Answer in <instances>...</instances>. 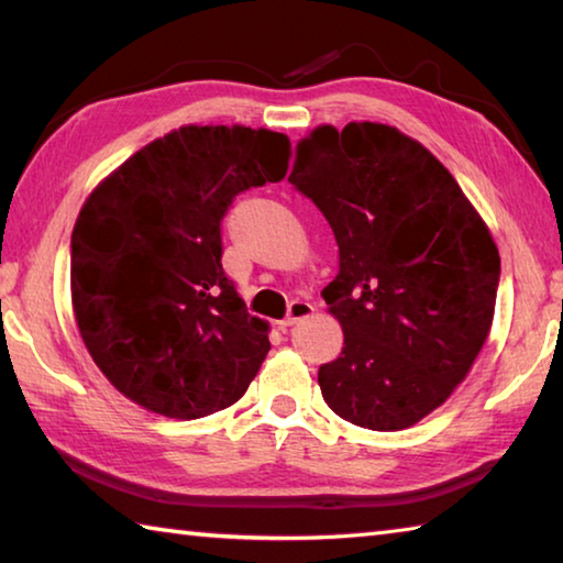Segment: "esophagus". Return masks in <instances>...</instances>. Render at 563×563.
Returning <instances> with one entry per match:
<instances>
[{
	"label": "esophagus",
	"mask_w": 563,
	"mask_h": 563,
	"mask_svg": "<svg viewBox=\"0 0 563 563\" xmlns=\"http://www.w3.org/2000/svg\"><path fill=\"white\" fill-rule=\"evenodd\" d=\"M312 312H316V308H312V302H308V300H292V302L288 305V316H285V318L280 320V325H283V328H292L295 322L310 318Z\"/></svg>",
	"instance_id": "obj_1"
}]
</instances>
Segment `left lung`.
Segmentation results:
<instances>
[{
	"label": "left lung",
	"instance_id": "1",
	"mask_svg": "<svg viewBox=\"0 0 563 563\" xmlns=\"http://www.w3.org/2000/svg\"><path fill=\"white\" fill-rule=\"evenodd\" d=\"M290 184L325 216L340 271L322 298L345 332L318 383L332 412L395 432L440 407L489 335L499 251L460 184L385 123L318 126Z\"/></svg>",
	"mask_w": 563,
	"mask_h": 563
}]
</instances>
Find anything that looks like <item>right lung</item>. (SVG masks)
Returning a JSON list of instances; mask_svg holds the SVG:
<instances>
[{
  "instance_id": "right-lung-1",
  "label": "right lung",
  "mask_w": 563,
  "mask_h": 563,
  "mask_svg": "<svg viewBox=\"0 0 563 563\" xmlns=\"http://www.w3.org/2000/svg\"><path fill=\"white\" fill-rule=\"evenodd\" d=\"M285 133L184 126L101 180L71 233V305L109 383L151 412L198 419L243 397L271 350L221 258L233 198L288 174Z\"/></svg>"
}]
</instances>
